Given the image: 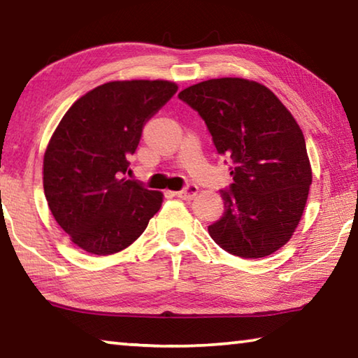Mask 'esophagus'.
<instances>
[{"label": "esophagus", "mask_w": 358, "mask_h": 358, "mask_svg": "<svg viewBox=\"0 0 358 358\" xmlns=\"http://www.w3.org/2000/svg\"><path fill=\"white\" fill-rule=\"evenodd\" d=\"M197 192H199V187L196 185L189 183V185H186L181 191L175 192V196L180 197V199H183V201H191V199H194V197L197 196Z\"/></svg>", "instance_id": "34e87169"}]
</instances>
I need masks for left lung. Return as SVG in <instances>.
I'll list each match as a JSON object with an SVG mask.
<instances>
[{
    "mask_svg": "<svg viewBox=\"0 0 358 358\" xmlns=\"http://www.w3.org/2000/svg\"><path fill=\"white\" fill-rule=\"evenodd\" d=\"M178 98L201 115L217 155L232 161L234 183L221 189L224 213L210 237L234 256H270L295 232L313 181L300 126L268 88L246 78H211Z\"/></svg>",
    "mask_w": 358,
    "mask_h": 358,
    "instance_id": "obj_1",
    "label": "left lung"
}]
</instances>
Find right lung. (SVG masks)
<instances>
[{"mask_svg":"<svg viewBox=\"0 0 358 358\" xmlns=\"http://www.w3.org/2000/svg\"><path fill=\"white\" fill-rule=\"evenodd\" d=\"M177 90L167 80L108 82L59 121L44 155V192L55 221L83 251L124 250L161 208L159 191L124 175L145 123Z\"/></svg>","mask_w":358,"mask_h":358,"instance_id":"obj_1","label":"right lung"}]
</instances>
